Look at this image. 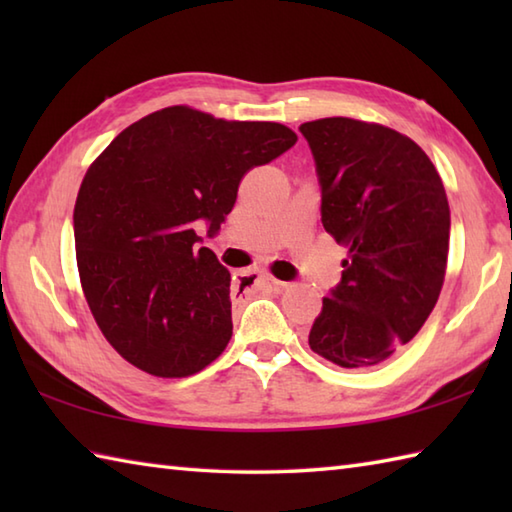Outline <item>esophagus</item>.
Here are the masks:
<instances>
[{"label":"esophagus","instance_id":"obj_1","mask_svg":"<svg viewBox=\"0 0 512 512\" xmlns=\"http://www.w3.org/2000/svg\"><path fill=\"white\" fill-rule=\"evenodd\" d=\"M279 281L268 277L266 273H257V270H248V273H242L237 279V288H242L244 295H250V292H257L266 286H277Z\"/></svg>","mask_w":512,"mask_h":512}]
</instances>
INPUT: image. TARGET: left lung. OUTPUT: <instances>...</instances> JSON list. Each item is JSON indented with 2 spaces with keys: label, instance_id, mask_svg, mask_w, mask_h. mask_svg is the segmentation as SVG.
Segmentation results:
<instances>
[{
  "label": "left lung",
  "instance_id": "left-lung-1",
  "mask_svg": "<svg viewBox=\"0 0 512 512\" xmlns=\"http://www.w3.org/2000/svg\"><path fill=\"white\" fill-rule=\"evenodd\" d=\"M321 187V222L350 248L310 350L347 369L385 363L429 319L449 255L451 211L429 156L394 129L321 118L299 127Z\"/></svg>",
  "mask_w": 512,
  "mask_h": 512
}]
</instances>
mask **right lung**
I'll list each match as a JSON object with an SVG mask.
<instances>
[{
    "mask_svg": "<svg viewBox=\"0 0 512 512\" xmlns=\"http://www.w3.org/2000/svg\"><path fill=\"white\" fill-rule=\"evenodd\" d=\"M297 143L279 123L165 107L118 134L74 204L81 286L103 336L147 374L200 372L231 341V273L195 226L220 231L239 180Z\"/></svg>",
    "mask_w": 512,
    "mask_h": 512,
    "instance_id": "add662e5",
    "label": "right lung"
}]
</instances>
